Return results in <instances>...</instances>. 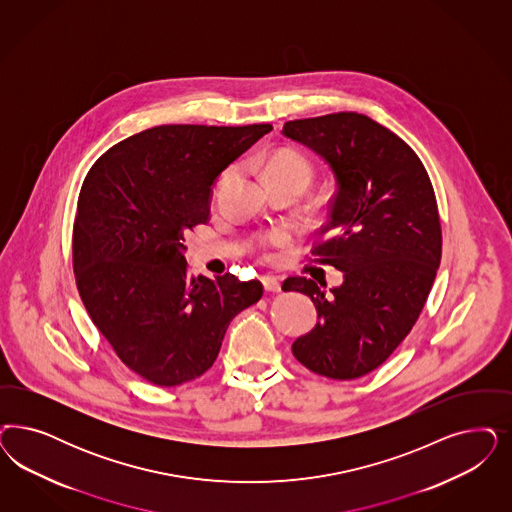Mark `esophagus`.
I'll return each instance as SVG.
<instances>
[{
  "label": "esophagus",
  "instance_id": "34e87169",
  "mask_svg": "<svg viewBox=\"0 0 512 512\" xmlns=\"http://www.w3.org/2000/svg\"><path fill=\"white\" fill-rule=\"evenodd\" d=\"M262 282H264V288L267 292H281V279L279 277L267 275L262 279Z\"/></svg>",
  "mask_w": 512,
  "mask_h": 512
}]
</instances>
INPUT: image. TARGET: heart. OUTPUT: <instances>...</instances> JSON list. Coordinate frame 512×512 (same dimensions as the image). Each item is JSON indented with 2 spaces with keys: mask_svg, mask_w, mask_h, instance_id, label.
Segmentation results:
<instances>
[{
  "mask_svg": "<svg viewBox=\"0 0 512 512\" xmlns=\"http://www.w3.org/2000/svg\"><path fill=\"white\" fill-rule=\"evenodd\" d=\"M233 173H235V165L226 167L220 173L216 186L220 188L222 184L230 181ZM265 177H267V181L269 179H279V177H301V179L309 182L313 177V167L303 156H299L296 152H279L277 156H273L269 160V164L265 165ZM292 241H294V231L290 228H277V230L264 231V233L254 235L252 247L260 252V256L264 260H271L273 250L286 247Z\"/></svg>",
  "mask_w": 512,
  "mask_h": 512,
  "instance_id": "b5f03b06",
  "label": "heart"
}]
</instances>
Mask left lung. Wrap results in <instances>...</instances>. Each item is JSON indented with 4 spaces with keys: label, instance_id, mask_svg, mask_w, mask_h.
I'll return each instance as SVG.
<instances>
[{
    "label": "left lung",
    "instance_id": "8db88e82",
    "mask_svg": "<svg viewBox=\"0 0 512 512\" xmlns=\"http://www.w3.org/2000/svg\"><path fill=\"white\" fill-rule=\"evenodd\" d=\"M282 133L326 160L337 182L313 262L343 284L290 277L284 292L313 299L318 322L292 352L316 375L352 380L377 369L413 330L441 264V222L420 158L369 116L290 120Z\"/></svg>",
    "mask_w": 512,
    "mask_h": 512
}]
</instances>
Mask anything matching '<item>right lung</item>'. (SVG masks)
<instances>
[{"mask_svg":"<svg viewBox=\"0 0 512 512\" xmlns=\"http://www.w3.org/2000/svg\"><path fill=\"white\" fill-rule=\"evenodd\" d=\"M271 124H167L107 150L83 182L73 271L92 322L133 373L156 386L201 377L231 320L264 286L194 277L184 235L209 220L216 177Z\"/></svg>","mask_w":512,"mask_h":512,"instance_id":"right-lung-1","label":"right lung"}]
</instances>
